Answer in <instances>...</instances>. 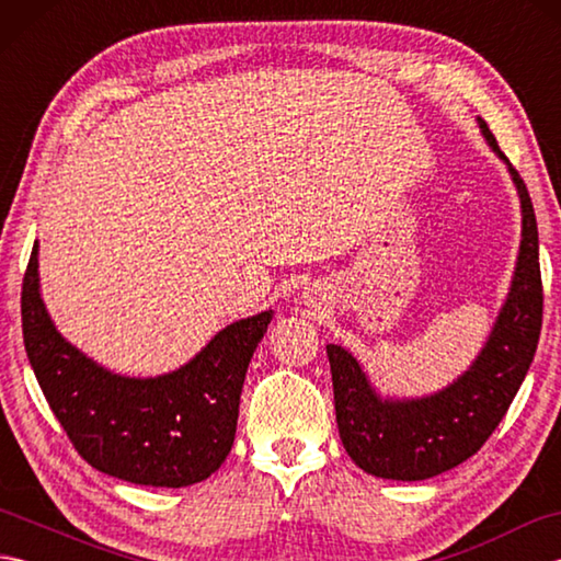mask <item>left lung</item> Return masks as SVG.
Wrapping results in <instances>:
<instances>
[{
  "label": "left lung",
  "instance_id": "1",
  "mask_svg": "<svg viewBox=\"0 0 561 561\" xmlns=\"http://www.w3.org/2000/svg\"><path fill=\"white\" fill-rule=\"evenodd\" d=\"M482 135L506 163L492 129ZM523 209V238L508 299L490 340L456 383L422 400H380L359 362L328 344L335 414L344 450L368 474L383 480H426L474 456L492 436L533 364L542 328V277L528 187L508 163Z\"/></svg>",
  "mask_w": 561,
  "mask_h": 561
}]
</instances>
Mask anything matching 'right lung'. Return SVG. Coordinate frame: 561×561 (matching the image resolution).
<instances>
[{
    "instance_id": "1",
    "label": "right lung",
    "mask_w": 561,
    "mask_h": 561,
    "mask_svg": "<svg viewBox=\"0 0 561 561\" xmlns=\"http://www.w3.org/2000/svg\"><path fill=\"white\" fill-rule=\"evenodd\" d=\"M270 320L265 311L224 328L173 374L125 378L55 330L38 289V243L23 274V344L47 404L91 468L135 484L187 486L219 470L233 446L250 356Z\"/></svg>"
}]
</instances>
